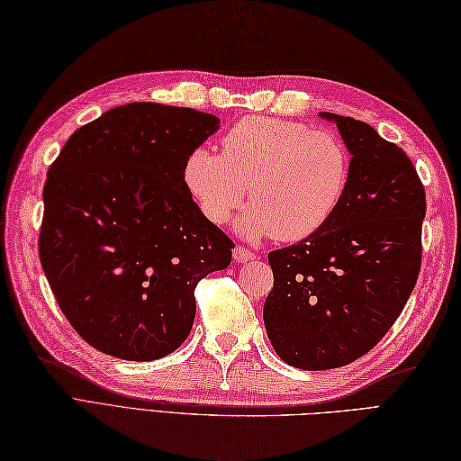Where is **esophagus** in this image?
Listing matches in <instances>:
<instances>
[{
  "label": "esophagus",
  "instance_id": "esophagus-1",
  "mask_svg": "<svg viewBox=\"0 0 461 461\" xmlns=\"http://www.w3.org/2000/svg\"><path fill=\"white\" fill-rule=\"evenodd\" d=\"M232 256L236 261H250L256 258V254L252 250H248V248H244V246H236L232 250Z\"/></svg>",
  "mask_w": 461,
  "mask_h": 461
}]
</instances>
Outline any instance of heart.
I'll use <instances>...</instances> for the list:
<instances>
[{"label":"heart","instance_id":"obj_1","mask_svg":"<svg viewBox=\"0 0 461 461\" xmlns=\"http://www.w3.org/2000/svg\"><path fill=\"white\" fill-rule=\"evenodd\" d=\"M221 149H192L184 180L213 225H225L250 197L239 221L248 239H308L328 225L349 185V149L338 133L306 123L242 118L222 135Z\"/></svg>","mask_w":461,"mask_h":461}]
</instances>
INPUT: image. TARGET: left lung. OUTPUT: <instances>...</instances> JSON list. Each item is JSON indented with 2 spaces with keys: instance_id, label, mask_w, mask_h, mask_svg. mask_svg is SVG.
<instances>
[{
  "instance_id": "1",
  "label": "left lung",
  "mask_w": 461,
  "mask_h": 461,
  "mask_svg": "<svg viewBox=\"0 0 461 461\" xmlns=\"http://www.w3.org/2000/svg\"><path fill=\"white\" fill-rule=\"evenodd\" d=\"M349 149L351 178L328 225L269 252L264 304L285 363L328 370L366 355L402 314L420 271L425 185L402 147L368 123L326 114Z\"/></svg>"
}]
</instances>
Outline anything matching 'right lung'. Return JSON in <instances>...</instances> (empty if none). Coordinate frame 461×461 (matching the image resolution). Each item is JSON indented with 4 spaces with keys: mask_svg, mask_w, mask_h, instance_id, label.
Returning <instances> with one entry per match:
<instances>
[{
    "mask_svg": "<svg viewBox=\"0 0 461 461\" xmlns=\"http://www.w3.org/2000/svg\"><path fill=\"white\" fill-rule=\"evenodd\" d=\"M213 114L157 103L85 123L48 168L39 256L56 303L95 349L126 360L176 351L195 287L225 269L232 240L207 221L184 163Z\"/></svg>",
    "mask_w": 461,
    "mask_h": 461,
    "instance_id": "right-lung-1",
    "label": "right lung"
}]
</instances>
